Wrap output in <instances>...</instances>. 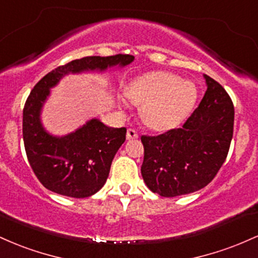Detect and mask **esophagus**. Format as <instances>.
I'll list each match as a JSON object with an SVG mask.
<instances>
[{
    "mask_svg": "<svg viewBox=\"0 0 258 258\" xmlns=\"http://www.w3.org/2000/svg\"><path fill=\"white\" fill-rule=\"evenodd\" d=\"M138 138H139V134L137 130L133 128H129L126 130V139H128V140H133V139H138Z\"/></svg>",
    "mask_w": 258,
    "mask_h": 258,
    "instance_id": "obj_1",
    "label": "esophagus"
}]
</instances>
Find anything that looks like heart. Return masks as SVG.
I'll return each instance as SVG.
<instances>
[{
  "mask_svg": "<svg viewBox=\"0 0 258 258\" xmlns=\"http://www.w3.org/2000/svg\"><path fill=\"white\" fill-rule=\"evenodd\" d=\"M126 95L140 107L144 123L156 130L168 129L183 120L198 97L195 84L174 74L153 72L130 83Z\"/></svg>",
  "mask_w": 258,
  "mask_h": 258,
  "instance_id": "heart-1",
  "label": "heart"
}]
</instances>
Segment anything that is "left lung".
Returning a JSON list of instances; mask_svg holds the SVG:
<instances>
[{
  "label": "left lung",
  "mask_w": 258,
  "mask_h": 258,
  "mask_svg": "<svg viewBox=\"0 0 258 258\" xmlns=\"http://www.w3.org/2000/svg\"><path fill=\"white\" fill-rule=\"evenodd\" d=\"M207 90L200 105L179 129L157 137H141V175L152 192L175 198L212 181L229 151L234 106L219 83L205 74Z\"/></svg>",
  "instance_id": "obj_1"
}]
</instances>
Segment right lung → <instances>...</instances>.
Listing matches in <instances>:
<instances>
[{"label":"right lung","instance_id":"right-lung-1","mask_svg":"<svg viewBox=\"0 0 258 258\" xmlns=\"http://www.w3.org/2000/svg\"><path fill=\"white\" fill-rule=\"evenodd\" d=\"M133 60L130 54L84 57L57 67L34 86L23 109V140L29 163L46 189L74 199L96 194L105 185L126 134L125 128H111L97 118L63 137L50 134L41 123V109L50 89L64 75L106 72Z\"/></svg>","mask_w":258,"mask_h":258}]
</instances>
